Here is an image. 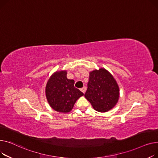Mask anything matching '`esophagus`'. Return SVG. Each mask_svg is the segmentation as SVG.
Returning a JSON list of instances; mask_svg holds the SVG:
<instances>
[{"label":"esophagus","instance_id":"34e87169","mask_svg":"<svg viewBox=\"0 0 158 158\" xmlns=\"http://www.w3.org/2000/svg\"><path fill=\"white\" fill-rule=\"evenodd\" d=\"M80 90H81V91L83 92V93H85V91H86V87H82Z\"/></svg>","mask_w":158,"mask_h":158}]
</instances>
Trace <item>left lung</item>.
Instances as JSON below:
<instances>
[{
	"mask_svg": "<svg viewBox=\"0 0 158 158\" xmlns=\"http://www.w3.org/2000/svg\"><path fill=\"white\" fill-rule=\"evenodd\" d=\"M85 98L98 112H106L117 103L119 89L112 75L105 69L90 73Z\"/></svg>",
	"mask_w": 158,
	"mask_h": 158,
	"instance_id": "8db88e82",
	"label": "left lung"
}]
</instances>
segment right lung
I'll use <instances>...</instances> for the list:
<instances>
[{
	"label": "right lung",
	"mask_w": 158,
	"mask_h": 158,
	"mask_svg": "<svg viewBox=\"0 0 158 158\" xmlns=\"http://www.w3.org/2000/svg\"><path fill=\"white\" fill-rule=\"evenodd\" d=\"M66 71L54 73L46 87V96L51 107L60 112H69L77 100L83 95L75 87V81L66 77Z\"/></svg>",
	"instance_id": "right-lung-1"
}]
</instances>
